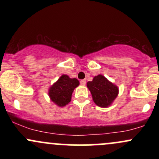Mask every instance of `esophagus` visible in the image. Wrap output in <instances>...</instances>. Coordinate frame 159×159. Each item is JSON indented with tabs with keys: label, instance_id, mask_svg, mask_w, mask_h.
Returning <instances> with one entry per match:
<instances>
[{
	"label": "esophagus",
	"instance_id": "34e87169",
	"mask_svg": "<svg viewBox=\"0 0 159 159\" xmlns=\"http://www.w3.org/2000/svg\"><path fill=\"white\" fill-rule=\"evenodd\" d=\"M80 83H81V85L84 86L86 84V83H87V81H86L85 79H83V80H81V81H80Z\"/></svg>",
	"mask_w": 159,
	"mask_h": 159
}]
</instances>
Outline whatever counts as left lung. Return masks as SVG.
<instances>
[{
	"mask_svg": "<svg viewBox=\"0 0 159 159\" xmlns=\"http://www.w3.org/2000/svg\"><path fill=\"white\" fill-rule=\"evenodd\" d=\"M87 86L94 102L99 107L109 106L118 95L117 87L102 75L95 76L92 81L87 82Z\"/></svg>",
	"mask_w": 159,
	"mask_h": 159,
	"instance_id": "1",
	"label": "left lung"
}]
</instances>
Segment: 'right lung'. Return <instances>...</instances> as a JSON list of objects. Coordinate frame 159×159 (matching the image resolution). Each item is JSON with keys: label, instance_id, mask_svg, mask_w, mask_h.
I'll return each instance as SVG.
<instances>
[{"label": "right lung", "instance_id": "1", "mask_svg": "<svg viewBox=\"0 0 159 159\" xmlns=\"http://www.w3.org/2000/svg\"><path fill=\"white\" fill-rule=\"evenodd\" d=\"M79 85L76 78H70L63 75L58 81L49 89L48 95L53 102L60 107H63L71 101L74 89Z\"/></svg>", "mask_w": 159, "mask_h": 159}]
</instances>
